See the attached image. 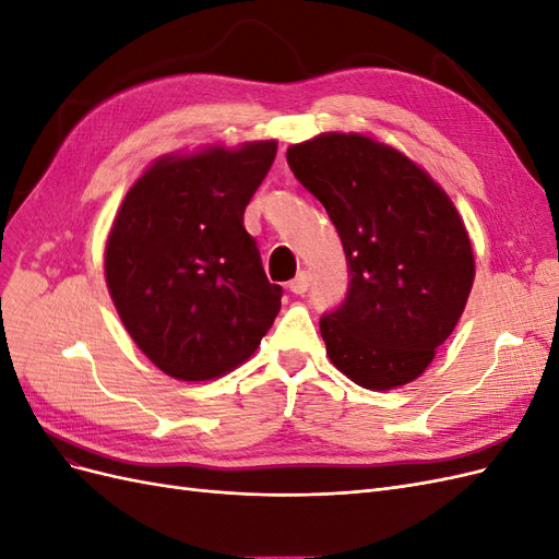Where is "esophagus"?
<instances>
[{
  "instance_id": "1",
  "label": "esophagus",
  "mask_w": 559,
  "mask_h": 559,
  "mask_svg": "<svg viewBox=\"0 0 559 559\" xmlns=\"http://www.w3.org/2000/svg\"><path fill=\"white\" fill-rule=\"evenodd\" d=\"M308 286H310V275L306 273V270H302V273H298V275L289 282V292L296 294V296H302V294L308 292Z\"/></svg>"
}]
</instances>
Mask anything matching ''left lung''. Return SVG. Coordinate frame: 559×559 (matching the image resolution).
I'll use <instances>...</instances> for the list:
<instances>
[{"label": "left lung", "mask_w": 559, "mask_h": 559, "mask_svg": "<svg viewBox=\"0 0 559 559\" xmlns=\"http://www.w3.org/2000/svg\"><path fill=\"white\" fill-rule=\"evenodd\" d=\"M286 160L347 259V296L319 319L329 359L366 389L413 382L460 321L476 275L452 200L401 151L357 132L294 144Z\"/></svg>", "instance_id": "left-lung-1"}]
</instances>
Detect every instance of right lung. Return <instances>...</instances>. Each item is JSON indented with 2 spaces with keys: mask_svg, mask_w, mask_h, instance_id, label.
Instances as JSON below:
<instances>
[{
  "mask_svg": "<svg viewBox=\"0 0 559 559\" xmlns=\"http://www.w3.org/2000/svg\"><path fill=\"white\" fill-rule=\"evenodd\" d=\"M277 142L160 158L134 181L111 226L105 270L123 326L163 373L212 380L247 361L273 326L270 284L245 207Z\"/></svg>",
  "mask_w": 559,
  "mask_h": 559,
  "instance_id": "obj_1",
  "label": "right lung"
}]
</instances>
